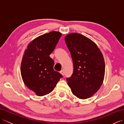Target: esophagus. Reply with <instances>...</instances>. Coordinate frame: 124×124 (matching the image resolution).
I'll return each mask as SVG.
<instances>
[{
	"instance_id": "34e87169",
	"label": "esophagus",
	"mask_w": 124,
	"mask_h": 124,
	"mask_svg": "<svg viewBox=\"0 0 124 124\" xmlns=\"http://www.w3.org/2000/svg\"><path fill=\"white\" fill-rule=\"evenodd\" d=\"M60 73H61V75H62L63 76L64 75V71L63 70H61V71H60Z\"/></svg>"
}]
</instances>
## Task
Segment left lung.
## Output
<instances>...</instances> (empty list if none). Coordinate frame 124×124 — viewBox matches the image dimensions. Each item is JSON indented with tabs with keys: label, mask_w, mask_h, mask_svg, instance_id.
Segmentation results:
<instances>
[{
	"label": "left lung",
	"mask_w": 124,
	"mask_h": 124,
	"mask_svg": "<svg viewBox=\"0 0 124 124\" xmlns=\"http://www.w3.org/2000/svg\"><path fill=\"white\" fill-rule=\"evenodd\" d=\"M64 39L73 64L72 75L67 78L68 85L78 98L91 97L104 80L105 63L102 53L95 43L81 34L70 33Z\"/></svg>",
	"instance_id": "left-lung-1"
}]
</instances>
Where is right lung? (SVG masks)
I'll list each match as a JSON object with an SVG mask.
<instances>
[{"mask_svg": "<svg viewBox=\"0 0 124 124\" xmlns=\"http://www.w3.org/2000/svg\"><path fill=\"white\" fill-rule=\"evenodd\" d=\"M62 36L51 31L35 38L25 49L21 65L23 82L37 95L43 96L53 90L62 75L53 69L54 60L49 55Z\"/></svg>", "mask_w": 124, "mask_h": 124, "instance_id": "1", "label": "right lung"}]
</instances>
